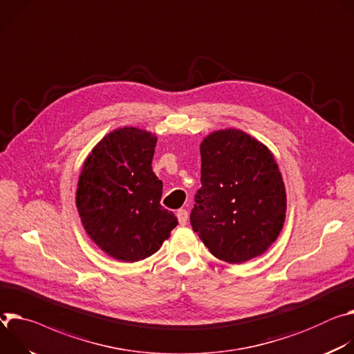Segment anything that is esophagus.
Returning a JSON list of instances; mask_svg holds the SVG:
<instances>
[{"mask_svg": "<svg viewBox=\"0 0 354 354\" xmlns=\"http://www.w3.org/2000/svg\"><path fill=\"white\" fill-rule=\"evenodd\" d=\"M177 219L180 222V225H187V221H188V212L187 209H178L177 211Z\"/></svg>", "mask_w": 354, "mask_h": 354, "instance_id": "esophagus-1", "label": "esophagus"}]
</instances>
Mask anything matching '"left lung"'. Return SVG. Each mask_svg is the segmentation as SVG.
Returning <instances> with one entry per match:
<instances>
[{
  "label": "left lung",
  "mask_w": 354,
  "mask_h": 354,
  "mask_svg": "<svg viewBox=\"0 0 354 354\" xmlns=\"http://www.w3.org/2000/svg\"><path fill=\"white\" fill-rule=\"evenodd\" d=\"M201 189L191 226L219 260L241 264L261 256L284 226L287 194L270 149L249 133L226 128L200 145Z\"/></svg>",
  "instance_id": "8db88e82"
}]
</instances>
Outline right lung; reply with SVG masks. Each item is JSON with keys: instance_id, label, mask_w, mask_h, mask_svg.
Listing matches in <instances>:
<instances>
[{"instance_id": "obj_1", "label": "right lung", "mask_w": 354, "mask_h": 354, "mask_svg": "<svg viewBox=\"0 0 354 354\" xmlns=\"http://www.w3.org/2000/svg\"><path fill=\"white\" fill-rule=\"evenodd\" d=\"M157 136L135 127L106 133L78 176L75 205L90 239L115 260L135 263L159 250L178 223L160 205L151 169Z\"/></svg>"}]
</instances>
